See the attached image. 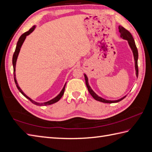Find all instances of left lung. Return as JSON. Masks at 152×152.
<instances>
[{"label": "left lung", "instance_id": "1", "mask_svg": "<svg viewBox=\"0 0 152 152\" xmlns=\"http://www.w3.org/2000/svg\"><path fill=\"white\" fill-rule=\"evenodd\" d=\"M118 29H119V32L121 34V37H122L123 39L127 40L128 42V44L129 45L130 48H131L133 52V57H134V60H135V68L136 70V76L137 77H138L139 75V69H138V58H139V54H138V50H137V47L135 45V41H134V39L132 36V35L131 33L129 32L128 30H127L124 27H122L121 26H118ZM84 76H85V80H86V83L87 87L88 89V91H89V93L91 94V96H92L95 100L97 101H99L101 102H104V103H107V104H111V103H116V102H118L120 101H121L122 100L124 99V98L126 96H124V97H122L121 98H120L118 100H105L104 98H102L100 96H98L96 93H95L93 90L91 89V87H90L89 82H88V77L86 74H84Z\"/></svg>", "mask_w": 152, "mask_h": 152}]
</instances>
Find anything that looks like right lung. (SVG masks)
<instances>
[{
  "mask_svg": "<svg viewBox=\"0 0 152 152\" xmlns=\"http://www.w3.org/2000/svg\"><path fill=\"white\" fill-rule=\"evenodd\" d=\"M35 28H36V26H33L28 31H26V32H25V33H24L23 35H21L19 39V41H17L15 50V52H14V54H13V59H12V63H13V77H14V80H15V85H16V86L17 87V89H18V90L21 93V94H22L24 96H25L27 98V99H28L30 101H31V102H32L34 104L37 105H51V104H53L56 103V102H58L60 100V98L62 97V96L63 95V94H64V92H65V86H66V83H65V84L64 85V86H63V88L62 89V90L61 91V92L59 93V94L58 95V96H56L55 98H53V99L49 100L48 102H43V103H40V102H35L33 100H31L30 97H28L26 94H25V93L23 92V90L21 89L20 88V87L19 86V84H18V83H17V80H16V76H15L16 62H17V58H18V55L19 54L20 48H21V47H22V45H23V44L24 43V40H25L26 36H28V35H30L31 32H32V31L35 30Z\"/></svg>",
  "mask_w": 152,
  "mask_h": 152,
  "instance_id": "right-lung-1",
  "label": "right lung"
}]
</instances>
